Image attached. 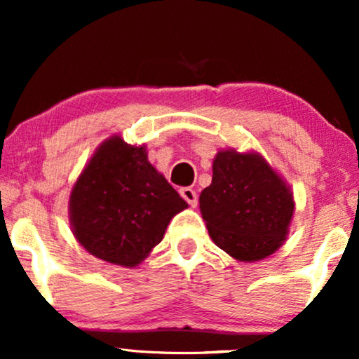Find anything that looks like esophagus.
Returning <instances> with one entry per match:
<instances>
[{"label": "esophagus", "instance_id": "34e87169", "mask_svg": "<svg viewBox=\"0 0 359 359\" xmlns=\"http://www.w3.org/2000/svg\"><path fill=\"white\" fill-rule=\"evenodd\" d=\"M180 194H181V198H183V200L187 201L189 206L196 208V205H198V194L194 193L191 188H181L180 189Z\"/></svg>", "mask_w": 359, "mask_h": 359}]
</instances>
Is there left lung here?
<instances>
[{
  "label": "left lung",
  "instance_id": "8db88e82",
  "mask_svg": "<svg viewBox=\"0 0 359 359\" xmlns=\"http://www.w3.org/2000/svg\"><path fill=\"white\" fill-rule=\"evenodd\" d=\"M200 211L215 245L253 263L280 250L290 233L294 198L290 184L258 151L221 149Z\"/></svg>",
  "mask_w": 359,
  "mask_h": 359
}]
</instances>
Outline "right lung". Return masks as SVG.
Segmentation results:
<instances>
[{
    "label": "right lung",
    "instance_id": "add662e5",
    "mask_svg": "<svg viewBox=\"0 0 359 359\" xmlns=\"http://www.w3.org/2000/svg\"><path fill=\"white\" fill-rule=\"evenodd\" d=\"M188 203L148 161L146 144L119 135L104 140L79 172L69 194V224L88 253L136 268L165 236Z\"/></svg>",
    "mask_w": 359,
    "mask_h": 359
}]
</instances>
